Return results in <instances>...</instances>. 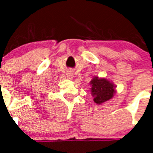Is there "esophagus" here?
Listing matches in <instances>:
<instances>
[{"label":"esophagus","mask_w":153,"mask_h":153,"mask_svg":"<svg viewBox=\"0 0 153 153\" xmlns=\"http://www.w3.org/2000/svg\"><path fill=\"white\" fill-rule=\"evenodd\" d=\"M67 77L70 79H72V78H73V72H72L71 71H68L67 72Z\"/></svg>","instance_id":"obj_1"}]
</instances>
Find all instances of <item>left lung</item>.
Returning <instances> with one entry per match:
<instances>
[{
  "label": "left lung",
  "instance_id": "8db88e82",
  "mask_svg": "<svg viewBox=\"0 0 153 153\" xmlns=\"http://www.w3.org/2000/svg\"><path fill=\"white\" fill-rule=\"evenodd\" d=\"M91 85H92L91 94L94 97V101L97 104H102L113 98L115 92L114 84L106 79L95 77L91 81Z\"/></svg>",
  "mask_w": 153,
  "mask_h": 153
}]
</instances>
